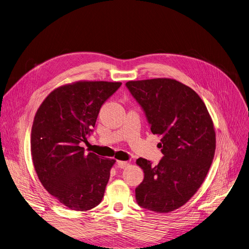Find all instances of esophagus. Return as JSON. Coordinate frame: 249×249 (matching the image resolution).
Returning a JSON list of instances; mask_svg holds the SVG:
<instances>
[{"mask_svg": "<svg viewBox=\"0 0 249 249\" xmlns=\"http://www.w3.org/2000/svg\"><path fill=\"white\" fill-rule=\"evenodd\" d=\"M117 166L121 169H125L129 166V163L128 162H124V161H117Z\"/></svg>", "mask_w": 249, "mask_h": 249, "instance_id": "1", "label": "esophagus"}]
</instances>
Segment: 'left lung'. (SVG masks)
Listing matches in <instances>:
<instances>
[{
	"instance_id": "left-lung-1",
	"label": "left lung",
	"mask_w": 249,
	"mask_h": 249,
	"mask_svg": "<svg viewBox=\"0 0 249 249\" xmlns=\"http://www.w3.org/2000/svg\"><path fill=\"white\" fill-rule=\"evenodd\" d=\"M127 88L143 108L153 134L161 137L164 155L157 166L139 158L144 172L136 188L138 205L167 213L197 192L213 160L215 132L210 113L197 93L171 78L128 81Z\"/></svg>"
}]
</instances>
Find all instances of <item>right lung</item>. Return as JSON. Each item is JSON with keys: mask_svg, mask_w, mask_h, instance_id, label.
Instances as JSON below:
<instances>
[{"mask_svg": "<svg viewBox=\"0 0 249 249\" xmlns=\"http://www.w3.org/2000/svg\"><path fill=\"white\" fill-rule=\"evenodd\" d=\"M121 82L76 81L55 88L34 119L31 152L41 185L63 206L86 212L101 202L114 159L87 155V142L102 104Z\"/></svg>", "mask_w": 249, "mask_h": 249, "instance_id": "add662e5", "label": "right lung"}]
</instances>
